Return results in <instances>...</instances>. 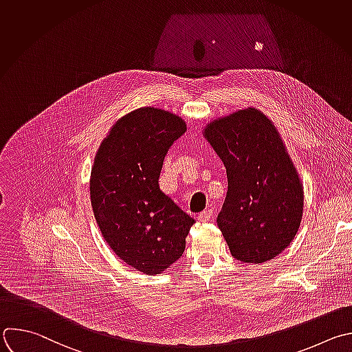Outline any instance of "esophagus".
<instances>
[{"mask_svg": "<svg viewBox=\"0 0 352 352\" xmlns=\"http://www.w3.org/2000/svg\"><path fill=\"white\" fill-rule=\"evenodd\" d=\"M211 217H212V211H211V210H207V211L200 212V214L197 215V219H199L200 222H208V221L211 219Z\"/></svg>", "mask_w": 352, "mask_h": 352, "instance_id": "1", "label": "esophagus"}]
</instances>
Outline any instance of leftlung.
I'll list each match as a JSON object with an SVG mask.
<instances>
[{"label": "left lung", "instance_id": "obj_1", "mask_svg": "<svg viewBox=\"0 0 352 352\" xmlns=\"http://www.w3.org/2000/svg\"><path fill=\"white\" fill-rule=\"evenodd\" d=\"M203 137L226 168L218 228L233 258L263 264L290 246L304 211V188L275 124L246 107L217 117Z\"/></svg>", "mask_w": 352, "mask_h": 352}]
</instances>
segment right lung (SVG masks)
<instances>
[{"label": "right lung", "mask_w": 352, "mask_h": 352, "mask_svg": "<svg viewBox=\"0 0 352 352\" xmlns=\"http://www.w3.org/2000/svg\"><path fill=\"white\" fill-rule=\"evenodd\" d=\"M185 131L179 116L138 107L111 126L91 168V206L103 239L127 265L152 276L182 256L195 223L159 188L167 151Z\"/></svg>", "instance_id": "right-lung-1"}]
</instances>
